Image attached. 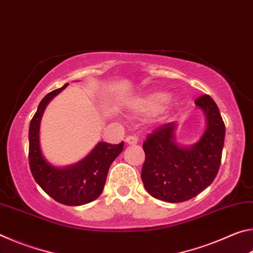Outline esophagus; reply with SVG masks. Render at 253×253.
<instances>
[{
	"mask_svg": "<svg viewBox=\"0 0 253 253\" xmlns=\"http://www.w3.org/2000/svg\"><path fill=\"white\" fill-rule=\"evenodd\" d=\"M125 140H126V143L129 145H135V144H137V142H138V139H137L136 136H127Z\"/></svg>",
	"mask_w": 253,
	"mask_h": 253,
	"instance_id": "34e87169",
	"label": "esophagus"
}]
</instances>
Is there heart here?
I'll list each match as a JSON object with an SVG mask.
<instances>
[{"label":"heart","instance_id":"heart-1","mask_svg":"<svg viewBox=\"0 0 253 253\" xmlns=\"http://www.w3.org/2000/svg\"><path fill=\"white\" fill-rule=\"evenodd\" d=\"M168 101V95L165 92L156 91L148 93L146 96L139 97L132 102V111L137 116H152L158 113Z\"/></svg>","mask_w":253,"mask_h":253}]
</instances>
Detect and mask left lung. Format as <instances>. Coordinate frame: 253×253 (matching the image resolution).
Instances as JSON below:
<instances>
[{
  "instance_id": "1",
  "label": "left lung",
  "mask_w": 253,
  "mask_h": 253,
  "mask_svg": "<svg viewBox=\"0 0 253 253\" xmlns=\"http://www.w3.org/2000/svg\"><path fill=\"white\" fill-rule=\"evenodd\" d=\"M207 116V129L198 143L179 147L174 142L175 123L163 124L148 134L143 148L142 181L153 198L169 203L184 202L204 191L219 172L225 125L209 95L195 100Z\"/></svg>"
}]
</instances>
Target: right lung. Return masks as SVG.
Wrapping results in <instances>:
<instances>
[{
	"label": "right lung",
	"mask_w": 253,
	"mask_h": 253,
	"mask_svg": "<svg viewBox=\"0 0 253 253\" xmlns=\"http://www.w3.org/2000/svg\"><path fill=\"white\" fill-rule=\"evenodd\" d=\"M68 85L49 92L41 100L29 128V164L36 182L57 202L83 205L96 200L104 190L111 163L124 148V142L113 145L98 143L89 155L78 164L65 169L50 165L42 156L39 142L40 121L46 105Z\"/></svg>",
	"instance_id": "1"
}]
</instances>
